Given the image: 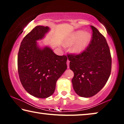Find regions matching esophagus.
<instances>
[{"label": "esophagus", "instance_id": "1", "mask_svg": "<svg viewBox=\"0 0 124 124\" xmlns=\"http://www.w3.org/2000/svg\"><path fill=\"white\" fill-rule=\"evenodd\" d=\"M70 61L68 60L67 61V67H68V68H69V67H70Z\"/></svg>", "mask_w": 124, "mask_h": 124}]
</instances>
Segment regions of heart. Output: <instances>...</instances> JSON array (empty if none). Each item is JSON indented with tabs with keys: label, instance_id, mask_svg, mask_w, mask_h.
Here are the masks:
<instances>
[{
	"label": "heart",
	"instance_id": "b5f03b06",
	"mask_svg": "<svg viewBox=\"0 0 124 124\" xmlns=\"http://www.w3.org/2000/svg\"><path fill=\"white\" fill-rule=\"evenodd\" d=\"M90 37V36L88 33H84L83 31H77L70 35L64 45L70 46L79 40L72 48V51L74 54H79L83 51L87 46Z\"/></svg>",
	"mask_w": 124,
	"mask_h": 124
}]
</instances>
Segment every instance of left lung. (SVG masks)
Segmentation results:
<instances>
[{
  "label": "left lung",
  "mask_w": 124,
  "mask_h": 124,
  "mask_svg": "<svg viewBox=\"0 0 124 124\" xmlns=\"http://www.w3.org/2000/svg\"><path fill=\"white\" fill-rule=\"evenodd\" d=\"M92 39L80 54H68L70 68L74 73L72 79L76 93L89 98L97 94L107 83L111 70V56L105 37L90 26Z\"/></svg>",
  "instance_id": "left-lung-1"
}]
</instances>
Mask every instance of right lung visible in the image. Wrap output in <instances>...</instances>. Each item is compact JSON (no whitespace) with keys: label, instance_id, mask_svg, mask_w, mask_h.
Wrapping results in <instances>:
<instances>
[{"label":"right lung","instance_id":"obj_1","mask_svg":"<svg viewBox=\"0 0 124 124\" xmlns=\"http://www.w3.org/2000/svg\"><path fill=\"white\" fill-rule=\"evenodd\" d=\"M49 30L47 26H37L21 41L17 55V70L21 84L27 92L39 98L54 93L57 80L67 68V57L58 56L48 47L41 49L37 40Z\"/></svg>","mask_w":124,"mask_h":124}]
</instances>
